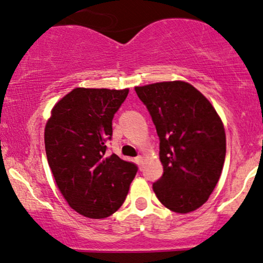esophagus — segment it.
I'll return each mask as SVG.
<instances>
[{
	"mask_svg": "<svg viewBox=\"0 0 263 263\" xmlns=\"http://www.w3.org/2000/svg\"><path fill=\"white\" fill-rule=\"evenodd\" d=\"M135 160H136V162H137V165L141 166L143 164V160H144V159H143V156H137V158H136Z\"/></svg>",
	"mask_w": 263,
	"mask_h": 263,
	"instance_id": "obj_1",
	"label": "esophagus"
}]
</instances>
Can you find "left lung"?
Segmentation results:
<instances>
[{
    "mask_svg": "<svg viewBox=\"0 0 263 263\" xmlns=\"http://www.w3.org/2000/svg\"><path fill=\"white\" fill-rule=\"evenodd\" d=\"M160 138L164 174L153 191L168 210L195 211L208 201L226 158V132L214 105L181 80L135 87Z\"/></svg>",
    "mask_w": 263,
    "mask_h": 263,
    "instance_id": "left-lung-1",
    "label": "left lung"
}]
</instances>
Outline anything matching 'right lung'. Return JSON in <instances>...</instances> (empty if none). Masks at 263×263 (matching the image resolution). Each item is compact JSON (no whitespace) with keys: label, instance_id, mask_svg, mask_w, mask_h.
Listing matches in <instances>:
<instances>
[{"label":"right lung","instance_id":"1","mask_svg":"<svg viewBox=\"0 0 263 263\" xmlns=\"http://www.w3.org/2000/svg\"><path fill=\"white\" fill-rule=\"evenodd\" d=\"M128 88H74L55 103L45 127L46 155L55 184L71 209L105 218L125 201L137 166L107 155L114 114Z\"/></svg>","mask_w":263,"mask_h":263}]
</instances>
